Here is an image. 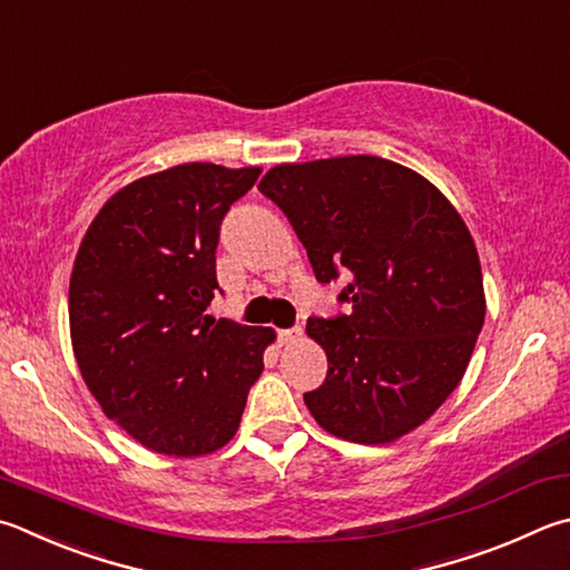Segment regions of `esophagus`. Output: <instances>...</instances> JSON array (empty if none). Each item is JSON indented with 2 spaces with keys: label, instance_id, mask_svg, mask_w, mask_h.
<instances>
[{
  "label": "esophagus",
  "instance_id": "1",
  "mask_svg": "<svg viewBox=\"0 0 570 570\" xmlns=\"http://www.w3.org/2000/svg\"><path fill=\"white\" fill-rule=\"evenodd\" d=\"M278 344H292L298 336H302V326H292V328H278L276 331Z\"/></svg>",
  "mask_w": 570,
  "mask_h": 570
}]
</instances>
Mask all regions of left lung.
<instances>
[{"instance_id":"left-lung-1","label":"left lung","mask_w":570,"mask_h":570,"mask_svg":"<svg viewBox=\"0 0 570 570\" xmlns=\"http://www.w3.org/2000/svg\"><path fill=\"white\" fill-rule=\"evenodd\" d=\"M282 209L321 284L344 278L348 314L306 321L326 351L304 393L321 429L389 443L459 386L485 316L475 244L436 186L379 157L278 164L258 184Z\"/></svg>"}]
</instances>
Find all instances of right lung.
<instances>
[{
    "mask_svg": "<svg viewBox=\"0 0 570 570\" xmlns=\"http://www.w3.org/2000/svg\"><path fill=\"white\" fill-rule=\"evenodd\" d=\"M262 169L181 164L101 206L69 282L71 346L111 421L169 456L222 449L264 371L272 328L206 314L226 212Z\"/></svg>",
    "mask_w": 570,
    "mask_h": 570,
    "instance_id": "right-lung-1",
    "label": "right lung"
}]
</instances>
